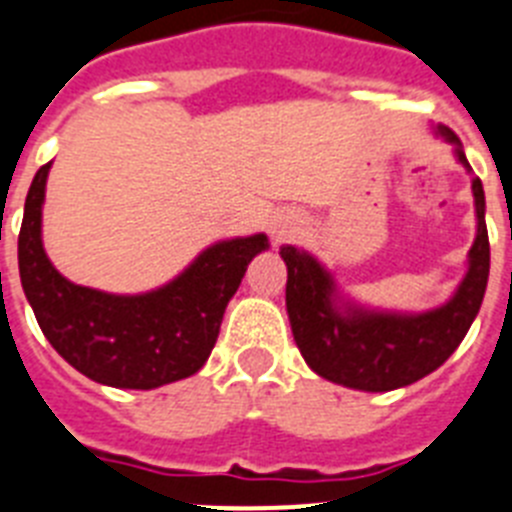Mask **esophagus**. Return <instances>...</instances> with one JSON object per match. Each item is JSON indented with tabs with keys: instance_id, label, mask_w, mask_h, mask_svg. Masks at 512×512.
Segmentation results:
<instances>
[{
	"instance_id": "esophagus-1",
	"label": "esophagus",
	"mask_w": 512,
	"mask_h": 512,
	"mask_svg": "<svg viewBox=\"0 0 512 512\" xmlns=\"http://www.w3.org/2000/svg\"><path fill=\"white\" fill-rule=\"evenodd\" d=\"M292 235H295V222H290V220H277L272 225V238L277 240V243H282V240H287V238H292Z\"/></svg>"
}]
</instances>
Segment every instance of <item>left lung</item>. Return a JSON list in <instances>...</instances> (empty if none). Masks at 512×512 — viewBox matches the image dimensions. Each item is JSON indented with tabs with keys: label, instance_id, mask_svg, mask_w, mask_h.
<instances>
[{
	"label": "left lung",
	"instance_id": "8db88e82",
	"mask_svg": "<svg viewBox=\"0 0 512 512\" xmlns=\"http://www.w3.org/2000/svg\"><path fill=\"white\" fill-rule=\"evenodd\" d=\"M438 134L456 147L458 163L471 173L461 139L448 126ZM476 207V238L469 272L456 295L427 313H383L344 303L331 274L310 253L282 246L287 264V316L292 336L308 368L321 378L357 391H393L438 370L482 308L489 277V238L484 222V189L471 178Z\"/></svg>",
	"mask_w": 512,
	"mask_h": 512
}]
</instances>
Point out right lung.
I'll use <instances>...</instances> for the list:
<instances>
[{
	"label": "right lung",
	"instance_id": "add662e5",
	"mask_svg": "<svg viewBox=\"0 0 512 512\" xmlns=\"http://www.w3.org/2000/svg\"><path fill=\"white\" fill-rule=\"evenodd\" d=\"M51 163L41 165L17 238L25 298L51 347L90 381L113 388H150L189 378L212 352L225 308L264 233L214 243L173 282L144 295H111L74 285L48 261L41 207Z\"/></svg>",
	"mask_w": 512,
	"mask_h": 512
}]
</instances>
